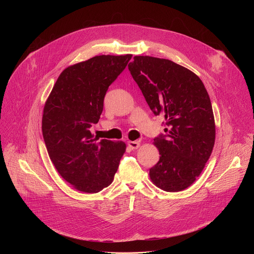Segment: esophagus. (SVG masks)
I'll return each mask as SVG.
<instances>
[{
    "label": "esophagus",
    "mask_w": 254,
    "mask_h": 254,
    "mask_svg": "<svg viewBox=\"0 0 254 254\" xmlns=\"http://www.w3.org/2000/svg\"><path fill=\"white\" fill-rule=\"evenodd\" d=\"M139 141H137V140H128L127 141V146L131 149V150H135V149H137L138 147H139Z\"/></svg>",
    "instance_id": "obj_1"
}]
</instances>
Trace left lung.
Wrapping results in <instances>:
<instances>
[{
    "mask_svg": "<svg viewBox=\"0 0 254 254\" xmlns=\"http://www.w3.org/2000/svg\"><path fill=\"white\" fill-rule=\"evenodd\" d=\"M128 70L154 115L166 121V134L154 138L160 160L150 178L164 191H183L202 173L214 147L209 94L194 72L168 59L134 56Z\"/></svg>",
    "mask_w": 254,
    "mask_h": 254,
    "instance_id": "8db88e82",
    "label": "left lung"
}]
</instances>
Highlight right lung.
Segmentation results:
<instances>
[{
  "label": "right lung",
  "instance_id": "obj_1",
  "mask_svg": "<svg viewBox=\"0 0 254 254\" xmlns=\"http://www.w3.org/2000/svg\"><path fill=\"white\" fill-rule=\"evenodd\" d=\"M131 56L100 55L67 67L45 103L42 132L49 157L80 192L97 193L110 186L126 152L124 141L98 140L90 127L100 119L108 86Z\"/></svg>",
  "mask_w": 254,
  "mask_h": 254
}]
</instances>
